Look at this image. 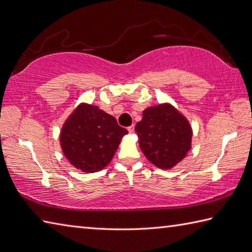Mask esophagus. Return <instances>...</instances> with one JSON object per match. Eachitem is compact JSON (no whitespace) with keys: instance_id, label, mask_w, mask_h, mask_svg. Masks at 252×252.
<instances>
[{"instance_id":"esophagus-1","label":"esophagus","mask_w":252,"mask_h":252,"mask_svg":"<svg viewBox=\"0 0 252 252\" xmlns=\"http://www.w3.org/2000/svg\"><path fill=\"white\" fill-rule=\"evenodd\" d=\"M127 131H129V133H132L134 132V126H127Z\"/></svg>"}]
</instances>
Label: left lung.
I'll use <instances>...</instances> for the list:
<instances>
[{
	"label": "left lung",
	"instance_id": "left-lung-1",
	"mask_svg": "<svg viewBox=\"0 0 252 252\" xmlns=\"http://www.w3.org/2000/svg\"><path fill=\"white\" fill-rule=\"evenodd\" d=\"M135 131L144 155L161 169L173 168L186 156L191 146L189 122L170 104L153 106L144 110Z\"/></svg>",
	"mask_w": 252,
	"mask_h": 252
}]
</instances>
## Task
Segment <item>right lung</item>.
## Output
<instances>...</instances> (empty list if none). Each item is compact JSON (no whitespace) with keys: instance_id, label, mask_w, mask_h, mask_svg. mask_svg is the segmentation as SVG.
<instances>
[{"instance_id":"right-lung-1","label":"right lung","mask_w":252,"mask_h":252,"mask_svg":"<svg viewBox=\"0 0 252 252\" xmlns=\"http://www.w3.org/2000/svg\"><path fill=\"white\" fill-rule=\"evenodd\" d=\"M116 118L97 106L81 104L69 116L61 132L63 153L83 172H97L114 157L123 135Z\"/></svg>"}]
</instances>
